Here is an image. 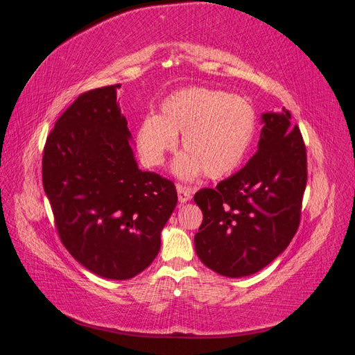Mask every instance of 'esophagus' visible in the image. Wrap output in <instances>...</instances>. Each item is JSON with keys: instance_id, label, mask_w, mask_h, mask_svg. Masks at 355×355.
<instances>
[{"instance_id": "obj_1", "label": "esophagus", "mask_w": 355, "mask_h": 355, "mask_svg": "<svg viewBox=\"0 0 355 355\" xmlns=\"http://www.w3.org/2000/svg\"><path fill=\"white\" fill-rule=\"evenodd\" d=\"M176 189H178V196H179V201L180 202H187V201H189L192 198V192H194V189H192V188H189L187 185L178 184Z\"/></svg>"}]
</instances>
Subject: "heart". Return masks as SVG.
Here are the masks:
<instances>
[{"instance_id":"b5f03b06","label":"heart","mask_w":355,"mask_h":355,"mask_svg":"<svg viewBox=\"0 0 355 355\" xmlns=\"http://www.w3.org/2000/svg\"><path fill=\"white\" fill-rule=\"evenodd\" d=\"M188 154L175 164L185 179L202 170L209 179L234 173L256 135V111L240 96L207 87H187L171 93L161 103V115H148L139 125L137 148L146 164L159 166L178 145Z\"/></svg>"}]
</instances>
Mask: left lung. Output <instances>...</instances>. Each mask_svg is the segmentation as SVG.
I'll use <instances>...</instances> for the list:
<instances>
[{
  "label": "left lung",
  "mask_w": 355,
  "mask_h": 355,
  "mask_svg": "<svg viewBox=\"0 0 355 355\" xmlns=\"http://www.w3.org/2000/svg\"><path fill=\"white\" fill-rule=\"evenodd\" d=\"M259 149L216 188L194 201L202 211L196 234L200 261L214 272L239 278L261 271L292 241L306 188V148L290 114H263Z\"/></svg>",
  "instance_id": "obj_1"
}]
</instances>
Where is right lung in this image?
Masks as SVG:
<instances>
[{"mask_svg": "<svg viewBox=\"0 0 355 355\" xmlns=\"http://www.w3.org/2000/svg\"><path fill=\"white\" fill-rule=\"evenodd\" d=\"M120 87L80 94L42 151V185L62 244L111 280H128L153 263L178 202L173 182L139 170L116 105Z\"/></svg>", "mask_w": 355, "mask_h": 355, "instance_id": "1", "label": "right lung"}]
</instances>
